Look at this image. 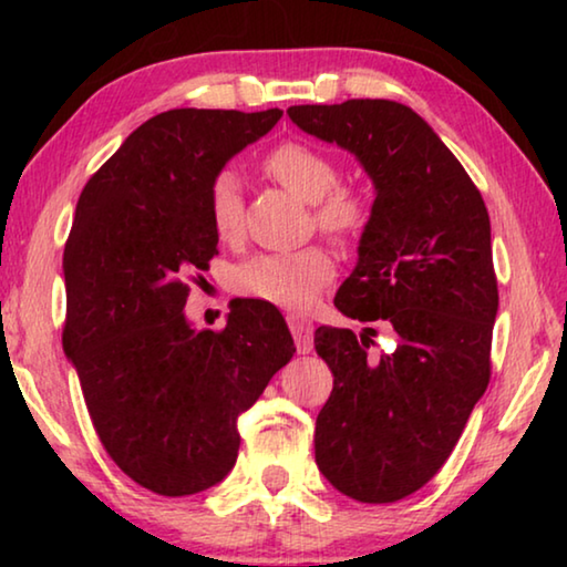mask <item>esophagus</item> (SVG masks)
Masks as SVG:
<instances>
[{
	"instance_id": "34e87169",
	"label": "esophagus",
	"mask_w": 567,
	"mask_h": 567,
	"mask_svg": "<svg viewBox=\"0 0 567 567\" xmlns=\"http://www.w3.org/2000/svg\"><path fill=\"white\" fill-rule=\"evenodd\" d=\"M287 324H290L292 338L297 342V352L307 354L312 350V320L305 318V315H287Z\"/></svg>"
}]
</instances>
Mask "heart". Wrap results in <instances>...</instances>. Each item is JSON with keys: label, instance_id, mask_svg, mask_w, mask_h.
<instances>
[{"label": "heart", "instance_id": "heart-1", "mask_svg": "<svg viewBox=\"0 0 567 567\" xmlns=\"http://www.w3.org/2000/svg\"><path fill=\"white\" fill-rule=\"evenodd\" d=\"M262 169L277 185L315 207V223L334 239L352 237L368 223V203L358 189L338 187V167L320 150L285 142L265 157ZM209 223L219 239L237 237L243 227V189L233 172L209 187ZM332 260L320 247L290 255H257L235 270V290L280 307H307L332 280Z\"/></svg>", "mask_w": 567, "mask_h": 567}]
</instances>
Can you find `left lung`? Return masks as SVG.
Instances as JSON below:
<instances>
[{
  "label": "left lung",
  "mask_w": 567,
  "mask_h": 567,
  "mask_svg": "<svg viewBox=\"0 0 567 567\" xmlns=\"http://www.w3.org/2000/svg\"><path fill=\"white\" fill-rule=\"evenodd\" d=\"M287 114L348 150L372 179L358 265L334 307L395 332V348L380 354L372 328L315 332L334 375L315 422V460L352 501L395 503L443 467L491 380V217L457 157L405 104L348 100Z\"/></svg>",
  "instance_id": "1"
}]
</instances>
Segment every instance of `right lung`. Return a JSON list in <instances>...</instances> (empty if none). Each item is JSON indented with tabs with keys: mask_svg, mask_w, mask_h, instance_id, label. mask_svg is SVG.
<instances>
[{
	"mask_svg": "<svg viewBox=\"0 0 567 567\" xmlns=\"http://www.w3.org/2000/svg\"><path fill=\"white\" fill-rule=\"evenodd\" d=\"M280 110H169L94 172L64 247V354L104 450L134 483L203 493L235 467L237 420L290 362L277 307L239 300L223 332L185 315L195 270L217 255L209 187Z\"/></svg>",
	"mask_w": 567,
	"mask_h": 567,
	"instance_id": "obj_1",
	"label": "right lung"
}]
</instances>
